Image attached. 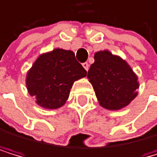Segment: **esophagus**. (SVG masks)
<instances>
[{"mask_svg": "<svg viewBox=\"0 0 157 157\" xmlns=\"http://www.w3.org/2000/svg\"><path fill=\"white\" fill-rule=\"evenodd\" d=\"M82 66H83V68L86 70V71H88V69H89V64H88V63H86V62L83 63V64H82Z\"/></svg>", "mask_w": 157, "mask_h": 157, "instance_id": "esophagus-1", "label": "esophagus"}]
</instances>
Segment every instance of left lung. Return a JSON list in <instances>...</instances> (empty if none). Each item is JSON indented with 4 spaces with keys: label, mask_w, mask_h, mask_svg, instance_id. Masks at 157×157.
<instances>
[{
    "label": "left lung",
    "mask_w": 157,
    "mask_h": 157,
    "mask_svg": "<svg viewBox=\"0 0 157 157\" xmlns=\"http://www.w3.org/2000/svg\"><path fill=\"white\" fill-rule=\"evenodd\" d=\"M94 60L87 78L100 106L110 111L128 106L138 95L139 88L138 77L128 63L107 49L97 51Z\"/></svg>",
    "instance_id": "obj_1"
}]
</instances>
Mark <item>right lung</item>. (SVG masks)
Here are the masks:
<instances>
[{
    "mask_svg": "<svg viewBox=\"0 0 157 157\" xmlns=\"http://www.w3.org/2000/svg\"><path fill=\"white\" fill-rule=\"evenodd\" d=\"M87 72L72 50L55 48L40 54L26 75V87L41 108L56 110L65 105L75 80Z\"/></svg>",
    "mask_w": 157,
    "mask_h": 157,
    "instance_id": "add662e5",
    "label": "right lung"
}]
</instances>
